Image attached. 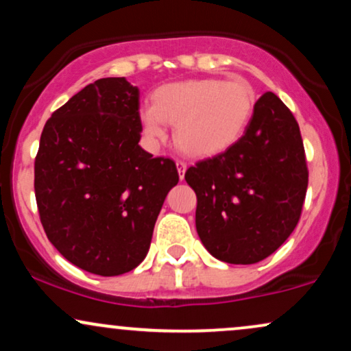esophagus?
Wrapping results in <instances>:
<instances>
[{
    "mask_svg": "<svg viewBox=\"0 0 351 351\" xmlns=\"http://www.w3.org/2000/svg\"><path fill=\"white\" fill-rule=\"evenodd\" d=\"M176 168H178L180 178L183 180L184 178V171H186V163H184L183 160H176Z\"/></svg>",
    "mask_w": 351,
    "mask_h": 351,
    "instance_id": "34e87169",
    "label": "esophagus"
}]
</instances>
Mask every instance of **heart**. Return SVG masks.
Listing matches in <instances>:
<instances>
[{"label": "heart", "mask_w": 351, "mask_h": 351, "mask_svg": "<svg viewBox=\"0 0 351 351\" xmlns=\"http://www.w3.org/2000/svg\"><path fill=\"white\" fill-rule=\"evenodd\" d=\"M256 95L242 78H201L170 83L154 93V104L141 108L143 132L155 142L175 125V141L191 157H209L242 137L253 116Z\"/></svg>", "instance_id": "obj_1"}]
</instances>
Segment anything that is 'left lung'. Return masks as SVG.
Listing matches in <instances>:
<instances>
[{
	"instance_id": "1",
	"label": "left lung",
	"mask_w": 351,
	"mask_h": 351,
	"mask_svg": "<svg viewBox=\"0 0 351 351\" xmlns=\"http://www.w3.org/2000/svg\"><path fill=\"white\" fill-rule=\"evenodd\" d=\"M197 197L196 230L217 260L258 263L296 229L307 171L298 121L274 93L256 101L242 137L184 173Z\"/></svg>"
}]
</instances>
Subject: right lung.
Listing matches in <instances>:
<instances>
[{"instance_id": "add662e5", "label": "right lung", "mask_w": 351, "mask_h": 351, "mask_svg": "<svg viewBox=\"0 0 351 351\" xmlns=\"http://www.w3.org/2000/svg\"><path fill=\"white\" fill-rule=\"evenodd\" d=\"M138 95L124 77L84 86L45 122L34 162L47 239L70 263L99 276L142 263L180 180L171 158L138 145Z\"/></svg>"}]
</instances>
